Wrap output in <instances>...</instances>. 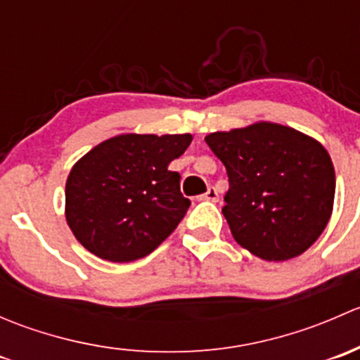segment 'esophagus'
I'll list each match as a JSON object with an SVG mask.
<instances>
[{
	"instance_id": "obj_1",
	"label": "esophagus",
	"mask_w": 360,
	"mask_h": 360,
	"mask_svg": "<svg viewBox=\"0 0 360 360\" xmlns=\"http://www.w3.org/2000/svg\"><path fill=\"white\" fill-rule=\"evenodd\" d=\"M198 200H205V202H217V200H219V195H217L216 188H209V190H207V193H205V195H200V197H198Z\"/></svg>"
}]
</instances>
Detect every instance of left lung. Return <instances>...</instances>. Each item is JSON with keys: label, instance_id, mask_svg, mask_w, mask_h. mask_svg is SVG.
<instances>
[{"label": "left lung", "instance_id": "8db88e82", "mask_svg": "<svg viewBox=\"0 0 360 360\" xmlns=\"http://www.w3.org/2000/svg\"><path fill=\"white\" fill-rule=\"evenodd\" d=\"M205 143L226 167L223 214L242 248L285 261L321 237L336 190L335 167L321 143L270 122L209 134Z\"/></svg>", "mask_w": 360, "mask_h": 360}]
</instances>
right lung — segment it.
I'll use <instances>...</instances> for the list:
<instances>
[{"label":"right lung","mask_w":360,"mask_h":360,"mask_svg":"<svg viewBox=\"0 0 360 360\" xmlns=\"http://www.w3.org/2000/svg\"><path fill=\"white\" fill-rule=\"evenodd\" d=\"M191 134H122L75 163L66 181V221L86 250L112 263L153 252L186 214L179 172L169 163Z\"/></svg>","instance_id":"obj_1"}]
</instances>
